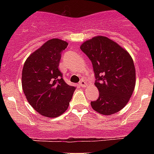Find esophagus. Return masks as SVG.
I'll return each mask as SVG.
<instances>
[{"mask_svg": "<svg viewBox=\"0 0 154 154\" xmlns=\"http://www.w3.org/2000/svg\"><path fill=\"white\" fill-rule=\"evenodd\" d=\"M86 85H87V83L85 82V80H83V79L81 80V82H79V85H81V86H86Z\"/></svg>", "mask_w": 154, "mask_h": 154, "instance_id": "1", "label": "esophagus"}]
</instances>
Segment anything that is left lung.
<instances>
[{
    "mask_svg": "<svg viewBox=\"0 0 154 154\" xmlns=\"http://www.w3.org/2000/svg\"><path fill=\"white\" fill-rule=\"evenodd\" d=\"M80 48L91 60L99 92L92 109L103 115L119 112L129 102L136 85V70L127 51L107 37L96 36Z\"/></svg>",
    "mask_w": 154,
    "mask_h": 154,
    "instance_id": "left-lung-1",
    "label": "left lung"
}]
</instances>
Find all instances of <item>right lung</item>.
<instances>
[{
    "label": "right lung",
    "mask_w": 154,
    "mask_h": 154,
    "mask_svg": "<svg viewBox=\"0 0 154 154\" xmlns=\"http://www.w3.org/2000/svg\"><path fill=\"white\" fill-rule=\"evenodd\" d=\"M67 46L61 39L48 40L24 64L23 92L31 106L46 117H57L65 112L75 90L64 81L58 68L62 51Z\"/></svg>",
    "instance_id": "obj_1"
}]
</instances>
